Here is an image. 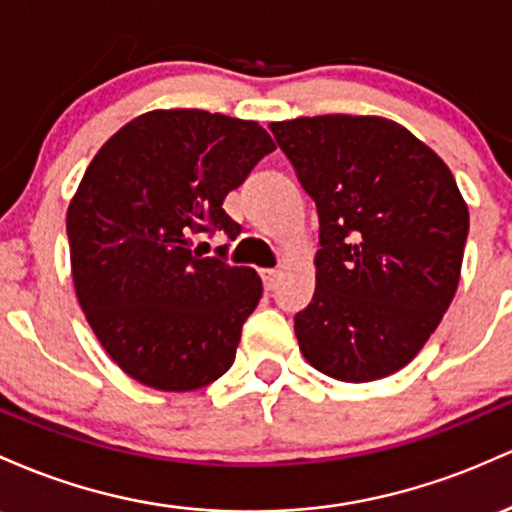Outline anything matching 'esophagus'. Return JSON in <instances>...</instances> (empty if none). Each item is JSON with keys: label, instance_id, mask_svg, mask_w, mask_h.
Segmentation results:
<instances>
[{"label": "esophagus", "instance_id": "34e87169", "mask_svg": "<svg viewBox=\"0 0 512 512\" xmlns=\"http://www.w3.org/2000/svg\"><path fill=\"white\" fill-rule=\"evenodd\" d=\"M261 278H263V285H266L268 290H273V287L278 285L280 271H278V268H266V271H261Z\"/></svg>", "mask_w": 512, "mask_h": 512}]
</instances>
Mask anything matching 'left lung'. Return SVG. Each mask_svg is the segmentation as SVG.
Returning a JSON list of instances; mask_svg holds the SVG:
<instances>
[{"label": "left lung", "instance_id": "obj_1", "mask_svg": "<svg viewBox=\"0 0 512 512\" xmlns=\"http://www.w3.org/2000/svg\"><path fill=\"white\" fill-rule=\"evenodd\" d=\"M319 212L317 290L295 317L309 365L372 382L409 365L459 285L469 210L455 176L380 116L271 123Z\"/></svg>", "mask_w": 512, "mask_h": 512}]
</instances>
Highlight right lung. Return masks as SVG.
<instances>
[{"label": "right lung", "mask_w": 512, "mask_h": 512, "mask_svg": "<svg viewBox=\"0 0 512 512\" xmlns=\"http://www.w3.org/2000/svg\"><path fill=\"white\" fill-rule=\"evenodd\" d=\"M273 149L254 120L171 108L132 118L86 166L67 208L74 292L132 380L193 392L232 367L261 278L193 241L237 237L222 203Z\"/></svg>", "instance_id": "right-lung-1"}]
</instances>
